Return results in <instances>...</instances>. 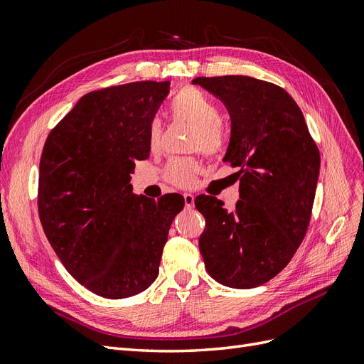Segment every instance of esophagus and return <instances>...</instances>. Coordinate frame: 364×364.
Returning a JSON list of instances; mask_svg holds the SVG:
<instances>
[{"mask_svg":"<svg viewBox=\"0 0 364 364\" xmlns=\"http://www.w3.org/2000/svg\"><path fill=\"white\" fill-rule=\"evenodd\" d=\"M183 198H184V204H186V208H192L193 206V203H195V195L193 193H183Z\"/></svg>","mask_w":364,"mask_h":364,"instance_id":"34e87169","label":"esophagus"}]
</instances>
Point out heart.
<instances>
[{"instance_id":"b5f03b06","label":"heart","mask_w":364,"mask_h":364,"mask_svg":"<svg viewBox=\"0 0 364 364\" xmlns=\"http://www.w3.org/2000/svg\"><path fill=\"white\" fill-rule=\"evenodd\" d=\"M171 112L175 118L186 119L195 126L192 149H200L206 155H220L226 147V135L221 127L218 106L206 93L195 87H184L171 100ZM163 126L154 118L149 124V146L152 151L160 147ZM198 172V163L193 158H172L164 166V180L178 188H191Z\"/></svg>"}]
</instances>
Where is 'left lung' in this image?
Wrapping results in <instances>:
<instances>
[{
  "instance_id": "left-lung-1",
  "label": "left lung",
  "mask_w": 364,
  "mask_h": 364,
  "mask_svg": "<svg viewBox=\"0 0 364 364\" xmlns=\"http://www.w3.org/2000/svg\"><path fill=\"white\" fill-rule=\"evenodd\" d=\"M193 85L220 98L232 130L225 161L238 167L240 200L228 212L210 195L195 206L206 218L200 252L209 275L235 289L267 283L291 262L307 232L320 152L300 107L274 82L198 77Z\"/></svg>"
}]
</instances>
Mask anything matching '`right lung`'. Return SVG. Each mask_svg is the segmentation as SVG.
Returning <instances> with one entry per match:
<instances>
[{
  "label": "right lung",
  "mask_w": 364,
  "mask_h": 364,
  "mask_svg": "<svg viewBox=\"0 0 364 364\" xmlns=\"http://www.w3.org/2000/svg\"><path fill=\"white\" fill-rule=\"evenodd\" d=\"M169 81H135L86 93L46 139L38 215L68 272L105 298L151 286L184 198L132 192L135 161L149 158V124Z\"/></svg>",
  "instance_id": "1"
}]
</instances>
